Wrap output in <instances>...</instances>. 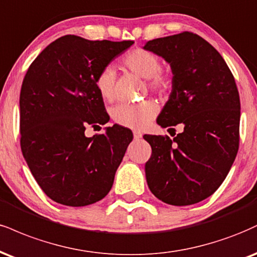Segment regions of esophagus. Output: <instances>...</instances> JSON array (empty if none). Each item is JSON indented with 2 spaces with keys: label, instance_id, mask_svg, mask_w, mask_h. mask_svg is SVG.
Masks as SVG:
<instances>
[{
  "label": "esophagus",
  "instance_id": "1",
  "mask_svg": "<svg viewBox=\"0 0 257 257\" xmlns=\"http://www.w3.org/2000/svg\"><path fill=\"white\" fill-rule=\"evenodd\" d=\"M141 138H142L141 132L135 131V132H134V139H135V140H139V139H141Z\"/></svg>",
  "mask_w": 257,
  "mask_h": 257
}]
</instances>
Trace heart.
I'll return each mask as SVG.
<instances>
[{
  "label": "heart",
  "instance_id": "b5f03b06",
  "mask_svg": "<svg viewBox=\"0 0 257 257\" xmlns=\"http://www.w3.org/2000/svg\"><path fill=\"white\" fill-rule=\"evenodd\" d=\"M132 72L141 78L147 79V86L153 92H164L170 87V76L160 69V60L153 52L135 49L123 60ZM116 72L111 66L103 68L94 80L99 95L106 101L115 98ZM158 112V107L153 101L140 104H118L111 110V117L117 124L132 129H144L151 123Z\"/></svg>",
  "mask_w": 257,
  "mask_h": 257
}]
</instances>
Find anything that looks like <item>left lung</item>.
<instances>
[{"label": "left lung", "mask_w": 257, "mask_h": 257, "mask_svg": "<svg viewBox=\"0 0 257 257\" xmlns=\"http://www.w3.org/2000/svg\"><path fill=\"white\" fill-rule=\"evenodd\" d=\"M144 50L170 64L172 89L157 123L183 125L171 140L144 135L152 147L145 165L150 190L163 202L188 206L211 196L226 178L239 145L240 101L226 62L190 32L148 40Z\"/></svg>", "instance_id": "1"}]
</instances>
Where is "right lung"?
<instances>
[{
    "mask_svg": "<svg viewBox=\"0 0 257 257\" xmlns=\"http://www.w3.org/2000/svg\"><path fill=\"white\" fill-rule=\"evenodd\" d=\"M133 44L63 36L40 52L25 75L21 151L37 183L55 202L87 206L112 188L133 133L113 124L87 138L85 129L109 122L95 76Z\"/></svg>",
    "mask_w": 257,
    "mask_h": 257,
    "instance_id": "right-lung-1",
    "label": "right lung"
}]
</instances>
